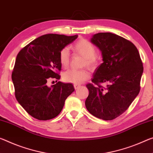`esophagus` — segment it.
<instances>
[{"mask_svg": "<svg viewBox=\"0 0 153 153\" xmlns=\"http://www.w3.org/2000/svg\"><path fill=\"white\" fill-rule=\"evenodd\" d=\"M74 86L75 89L77 90V89H78L79 87H80V85H79V84H75L74 85Z\"/></svg>", "mask_w": 153, "mask_h": 153, "instance_id": "obj_1", "label": "esophagus"}]
</instances>
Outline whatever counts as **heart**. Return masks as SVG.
Segmentation results:
<instances>
[{
    "label": "heart",
    "instance_id": "heart-1",
    "mask_svg": "<svg viewBox=\"0 0 153 153\" xmlns=\"http://www.w3.org/2000/svg\"><path fill=\"white\" fill-rule=\"evenodd\" d=\"M79 54L85 58L84 65L90 68H94L98 65L99 60L96 56V48L92 43L86 39H81L77 42L74 46ZM59 60L63 67H67L70 61V52L68 48H64L59 53ZM89 77L88 72L86 70L69 69L62 74L64 81L70 83L81 84Z\"/></svg>",
    "mask_w": 153,
    "mask_h": 153
}]
</instances>
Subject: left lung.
Instances as JSON below:
<instances>
[{"label": "left lung", "mask_w": 153, "mask_h": 153, "mask_svg": "<svg viewBox=\"0 0 153 153\" xmlns=\"http://www.w3.org/2000/svg\"><path fill=\"white\" fill-rule=\"evenodd\" d=\"M91 42L101 52L103 63L93 74L86 108L104 120L117 118L127 110L140 90L143 65L139 52L129 41L111 33L94 34ZM105 83V88L99 85Z\"/></svg>", "instance_id": "1"}]
</instances>
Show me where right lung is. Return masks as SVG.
<instances>
[{"mask_svg": "<svg viewBox=\"0 0 153 153\" xmlns=\"http://www.w3.org/2000/svg\"><path fill=\"white\" fill-rule=\"evenodd\" d=\"M77 37L47 34L28 43L17 55L11 76L16 98L36 119L47 120L57 116L74 91L72 84L59 82L48 86L47 82L50 77L60 79L59 53Z\"/></svg>", "mask_w": 153, "mask_h": 153, "instance_id": "obj_1", "label": "right lung"}]
</instances>
